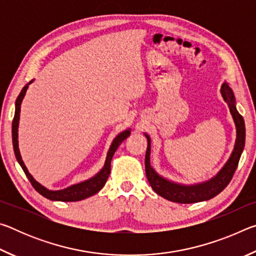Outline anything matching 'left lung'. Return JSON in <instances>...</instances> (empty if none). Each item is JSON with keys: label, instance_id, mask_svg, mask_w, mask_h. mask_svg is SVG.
<instances>
[{"label": "left lung", "instance_id": "left-lung-1", "mask_svg": "<svg viewBox=\"0 0 256 256\" xmlns=\"http://www.w3.org/2000/svg\"><path fill=\"white\" fill-rule=\"evenodd\" d=\"M222 94L227 102L230 110L234 122L236 125L237 130V138L235 148H234L232 154L230 158L224 164L222 170L218 172V175L214 178L210 180L206 183L192 185V186H185L172 183V182L167 180L160 177L157 172H156L152 167L150 166V138L149 136H146L148 138V148H146V178H148L151 188L154 190L158 196H162L167 200L177 202V203H196L206 200H210V198H214L216 196L226 188V186L232 180L234 174L237 170L238 162H240V154L244 150L245 146V123L242 116L238 112L235 106V97H234L232 90L229 88V86L224 82L222 86Z\"/></svg>", "mask_w": 256, "mask_h": 256}]
</instances>
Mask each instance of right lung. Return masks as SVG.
Wrapping results in <instances>:
<instances>
[{"instance_id": "obj_1", "label": "right lung", "mask_w": 256, "mask_h": 256, "mask_svg": "<svg viewBox=\"0 0 256 256\" xmlns=\"http://www.w3.org/2000/svg\"><path fill=\"white\" fill-rule=\"evenodd\" d=\"M28 84H26L24 86L22 90H21V92L19 94L18 98H16L14 118V120H12V142H14V154H16V160H18V162L20 164L21 168L24 170L26 176L28 177L29 182L32 183L34 188L36 190L38 193L42 194V196H45L46 198H50V200H53V201H64V202L80 201V200H84L86 198H89L94 196V194H96L104 188V185L106 184L108 176L110 174V162H112V156H114L116 149L118 148V146L130 136V130L122 132L115 138V140L112 141L110 151H108L107 154L105 166H104L102 170L99 172L96 176L92 177V178H90L89 180L84 182V183L72 185L70 188L60 190H47L44 188V186H42L40 183H37V182L34 180V177L29 174V172L27 170V168H26L22 159H21L19 148H18V125H19V118H20V106H21V102H22V99L26 94V92H27L28 89Z\"/></svg>"}]
</instances>
